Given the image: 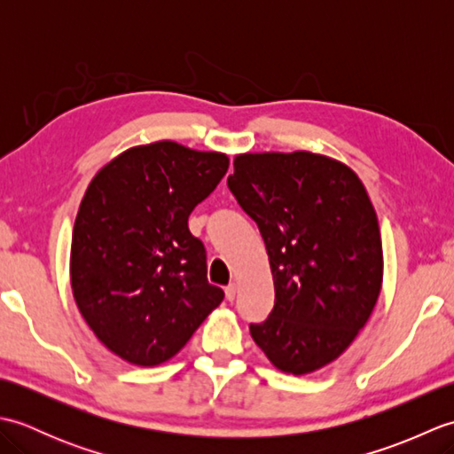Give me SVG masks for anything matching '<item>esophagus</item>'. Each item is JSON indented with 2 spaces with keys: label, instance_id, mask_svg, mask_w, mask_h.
Instances as JSON below:
<instances>
[{
  "label": "esophagus",
  "instance_id": "34e87169",
  "mask_svg": "<svg viewBox=\"0 0 454 454\" xmlns=\"http://www.w3.org/2000/svg\"><path fill=\"white\" fill-rule=\"evenodd\" d=\"M226 301H230V302H232L234 301V298H236V294H238V286L232 283V285H228L226 286Z\"/></svg>",
  "mask_w": 454,
  "mask_h": 454
}]
</instances>
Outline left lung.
Instances as JSON below:
<instances>
[{
    "instance_id": "1",
    "label": "left lung",
    "mask_w": 454,
    "mask_h": 454,
    "mask_svg": "<svg viewBox=\"0 0 454 454\" xmlns=\"http://www.w3.org/2000/svg\"><path fill=\"white\" fill-rule=\"evenodd\" d=\"M228 187L262 232L273 312L252 324L278 371L335 361L369 322L382 286L379 218L359 176L312 152L239 153Z\"/></svg>"
}]
</instances>
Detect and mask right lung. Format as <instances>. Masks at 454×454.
Masks as SVG:
<instances>
[{"instance_id":"right-lung-1","label":"right lung","mask_w":454,"mask_h":454,"mask_svg":"<svg viewBox=\"0 0 454 454\" xmlns=\"http://www.w3.org/2000/svg\"><path fill=\"white\" fill-rule=\"evenodd\" d=\"M228 166L222 152L160 140L124 150L85 189L72 293L98 340L127 363L169 361L224 298L208 283L205 246L187 220Z\"/></svg>"}]
</instances>
